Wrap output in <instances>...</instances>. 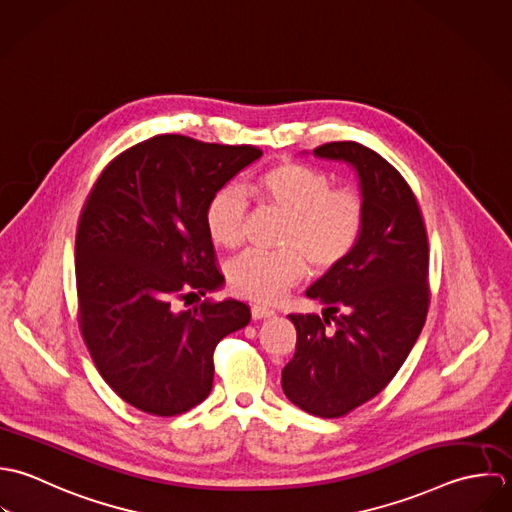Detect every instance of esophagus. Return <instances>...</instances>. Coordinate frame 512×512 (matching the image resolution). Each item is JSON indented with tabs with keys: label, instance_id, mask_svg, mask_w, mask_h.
<instances>
[{
	"label": "esophagus",
	"instance_id": "34e87169",
	"mask_svg": "<svg viewBox=\"0 0 512 512\" xmlns=\"http://www.w3.org/2000/svg\"><path fill=\"white\" fill-rule=\"evenodd\" d=\"M275 314V310L269 307H261V305H253L251 307V316L255 318V320H261V318H267V316H273Z\"/></svg>",
	"mask_w": 512,
	"mask_h": 512
}]
</instances>
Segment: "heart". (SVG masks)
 <instances>
[{"mask_svg":"<svg viewBox=\"0 0 512 512\" xmlns=\"http://www.w3.org/2000/svg\"><path fill=\"white\" fill-rule=\"evenodd\" d=\"M247 194L285 215L279 251H245L225 267L229 289L245 299L269 303L312 271L342 265L362 239L366 202L356 188H332L326 172L299 162H281L247 184ZM247 205L233 188H219L205 205L209 239L223 249L243 241Z\"/></svg>","mask_w":512,"mask_h":512,"instance_id":"heart-1","label":"heart"}]
</instances>
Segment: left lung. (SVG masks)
<instances>
[{"label":"left lung","instance_id":"8db88e82","mask_svg":"<svg viewBox=\"0 0 512 512\" xmlns=\"http://www.w3.org/2000/svg\"><path fill=\"white\" fill-rule=\"evenodd\" d=\"M314 156L350 164L366 202L360 243L307 291L322 316L289 314L297 346L283 392L332 419L376 398L406 362L429 308V245L417 200L388 160L358 142H328Z\"/></svg>","mask_w":512,"mask_h":512}]
</instances>
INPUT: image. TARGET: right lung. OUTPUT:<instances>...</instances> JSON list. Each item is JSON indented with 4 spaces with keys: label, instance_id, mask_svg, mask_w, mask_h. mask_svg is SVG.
I'll use <instances>...</instances> for the list:
<instances>
[{
    "label": "right lung",
    "instance_id": "1",
    "mask_svg": "<svg viewBox=\"0 0 512 512\" xmlns=\"http://www.w3.org/2000/svg\"><path fill=\"white\" fill-rule=\"evenodd\" d=\"M261 154L158 134L118 154L95 182L75 239L79 328L126 404L160 417L202 404L215 346L249 324V307L233 299L177 305L223 285L205 205Z\"/></svg>",
    "mask_w": 512,
    "mask_h": 512
}]
</instances>
